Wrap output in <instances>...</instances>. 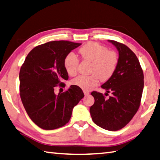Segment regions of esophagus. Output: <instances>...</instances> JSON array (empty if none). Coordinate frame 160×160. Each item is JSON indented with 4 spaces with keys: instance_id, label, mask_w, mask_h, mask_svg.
Here are the masks:
<instances>
[{
    "instance_id": "obj_1",
    "label": "esophagus",
    "mask_w": 160,
    "mask_h": 160,
    "mask_svg": "<svg viewBox=\"0 0 160 160\" xmlns=\"http://www.w3.org/2000/svg\"><path fill=\"white\" fill-rule=\"evenodd\" d=\"M84 95L85 96H88V95H89V92H88V91H84Z\"/></svg>"
}]
</instances>
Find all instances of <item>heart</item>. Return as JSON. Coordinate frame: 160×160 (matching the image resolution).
<instances>
[{"instance_id": "b5f03b06", "label": "heart", "mask_w": 160, "mask_h": 160, "mask_svg": "<svg viewBox=\"0 0 160 160\" xmlns=\"http://www.w3.org/2000/svg\"><path fill=\"white\" fill-rule=\"evenodd\" d=\"M83 60L92 63L90 76H79L72 83L84 91H90L98 84L99 78L106 82L112 76L118 62V54L109 51L108 48L95 42H90L79 50ZM78 59L73 54H69L65 58L64 67L69 76H75L78 72Z\"/></svg>"}]
</instances>
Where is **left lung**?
Returning <instances> with one entry per match:
<instances>
[{
    "label": "left lung",
    "instance_id": "8db88e82",
    "mask_svg": "<svg viewBox=\"0 0 160 160\" xmlns=\"http://www.w3.org/2000/svg\"><path fill=\"white\" fill-rule=\"evenodd\" d=\"M118 52V62L112 76L102 85L112 97L106 99L92 91L94 104L90 108L92 120L100 128L117 131L127 125L138 111L144 88L142 69L136 54L125 45L108 40Z\"/></svg>",
    "mask_w": 160,
    "mask_h": 160
}]
</instances>
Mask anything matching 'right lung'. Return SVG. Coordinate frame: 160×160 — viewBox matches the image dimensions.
<instances>
[{"instance_id": "1", "label": "right lung", "mask_w": 160, "mask_h": 160, "mask_svg": "<svg viewBox=\"0 0 160 160\" xmlns=\"http://www.w3.org/2000/svg\"><path fill=\"white\" fill-rule=\"evenodd\" d=\"M81 45L68 41H53L30 52L20 71V94L31 119L40 128L51 130L66 125L72 110L84 97L82 89L72 85L68 91L55 94L54 88L63 86L68 73L65 57Z\"/></svg>"}]
</instances>
